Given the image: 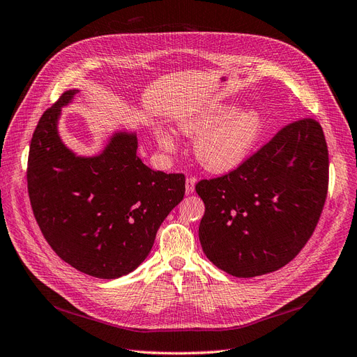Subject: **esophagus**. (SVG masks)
Masks as SVG:
<instances>
[{
  "label": "esophagus",
  "instance_id": "34e87169",
  "mask_svg": "<svg viewBox=\"0 0 357 357\" xmlns=\"http://www.w3.org/2000/svg\"><path fill=\"white\" fill-rule=\"evenodd\" d=\"M195 187H196V179L195 178H187L185 179V192L188 196L195 192Z\"/></svg>",
  "mask_w": 357,
  "mask_h": 357
}]
</instances>
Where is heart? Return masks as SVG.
<instances>
[{"mask_svg": "<svg viewBox=\"0 0 357 357\" xmlns=\"http://www.w3.org/2000/svg\"><path fill=\"white\" fill-rule=\"evenodd\" d=\"M179 127L188 137L197 139L195 152L200 165L209 172L224 173L248 158L266 127V118L257 109L239 112L236 106L224 105L182 119ZM155 139L162 151L176 149L169 130L157 128Z\"/></svg>", "mask_w": 357, "mask_h": 357, "instance_id": "heart-1", "label": "heart"}]
</instances>
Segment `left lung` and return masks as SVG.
I'll return each instance as SVG.
<instances>
[{
    "label": "left lung",
    "mask_w": 357,
    "mask_h": 357,
    "mask_svg": "<svg viewBox=\"0 0 357 357\" xmlns=\"http://www.w3.org/2000/svg\"><path fill=\"white\" fill-rule=\"evenodd\" d=\"M329 154L320 122L303 118L226 175L202 179L203 252L221 271L251 278L286 266L320 220Z\"/></svg>",
    "instance_id": "left-lung-1"
}]
</instances>
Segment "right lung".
<instances>
[{
    "label": "right lung",
    "mask_w": 357,
    "mask_h": 357,
    "mask_svg": "<svg viewBox=\"0 0 357 357\" xmlns=\"http://www.w3.org/2000/svg\"><path fill=\"white\" fill-rule=\"evenodd\" d=\"M70 89L40 118L29 145L26 182L36 221L70 266L103 280L135 271L157 230L184 199L182 173L155 172L137 155L136 133L119 131L96 157H79L58 135Z\"/></svg>",
    "instance_id": "add662e5"
}]
</instances>
